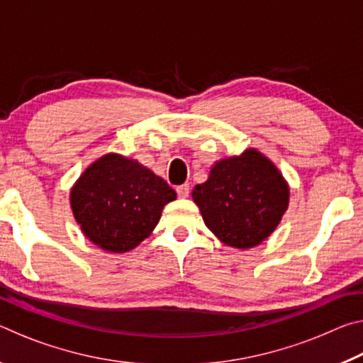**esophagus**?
<instances>
[{
  "label": "esophagus",
  "instance_id": "34e87169",
  "mask_svg": "<svg viewBox=\"0 0 363 363\" xmlns=\"http://www.w3.org/2000/svg\"><path fill=\"white\" fill-rule=\"evenodd\" d=\"M176 192H177V195H179V199H187L189 192H190V187L187 186V184H182V186L176 187Z\"/></svg>",
  "mask_w": 363,
  "mask_h": 363
}]
</instances>
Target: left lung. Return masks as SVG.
Masks as SVG:
<instances>
[{
    "mask_svg": "<svg viewBox=\"0 0 363 363\" xmlns=\"http://www.w3.org/2000/svg\"><path fill=\"white\" fill-rule=\"evenodd\" d=\"M192 199L205 224L227 247L248 250L262 243L288 208L290 189L277 167L256 149L214 163Z\"/></svg>",
    "mask_w": 363,
    "mask_h": 363,
    "instance_id": "left-lung-1",
    "label": "left lung"
}]
</instances>
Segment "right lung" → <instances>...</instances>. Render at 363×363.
<instances>
[{"instance_id":"right-lung-1","label":"right lung","mask_w":363,"mask_h":363,"mask_svg":"<svg viewBox=\"0 0 363 363\" xmlns=\"http://www.w3.org/2000/svg\"><path fill=\"white\" fill-rule=\"evenodd\" d=\"M176 200L168 182L118 153L91 163L70 190V206L88 240L110 253L136 248Z\"/></svg>"}]
</instances>
